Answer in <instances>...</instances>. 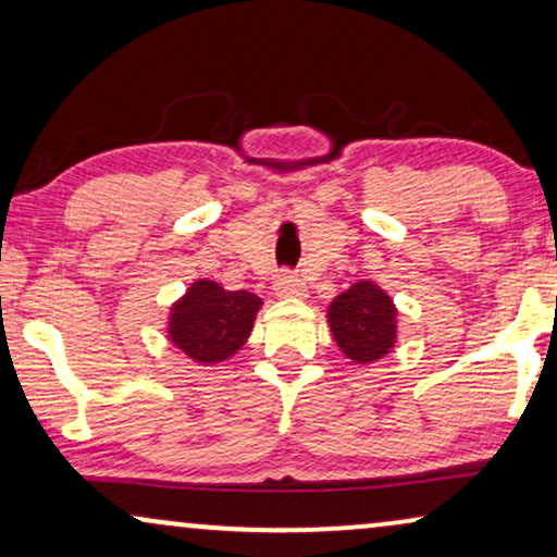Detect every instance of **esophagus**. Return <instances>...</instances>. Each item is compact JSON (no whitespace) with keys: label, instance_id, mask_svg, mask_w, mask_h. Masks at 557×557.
Returning a JSON list of instances; mask_svg holds the SVG:
<instances>
[{"label":"esophagus","instance_id":"esophagus-1","mask_svg":"<svg viewBox=\"0 0 557 557\" xmlns=\"http://www.w3.org/2000/svg\"><path fill=\"white\" fill-rule=\"evenodd\" d=\"M273 292L281 299H307V284L294 273H281L276 284H273Z\"/></svg>","mask_w":557,"mask_h":557}]
</instances>
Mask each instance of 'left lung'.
<instances>
[{
    "label": "left lung",
    "mask_w": 557,
    "mask_h": 557,
    "mask_svg": "<svg viewBox=\"0 0 557 557\" xmlns=\"http://www.w3.org/2000/svg\"><path fill=\"white\" fill-rule=\"evenodd\" d=\"M332 337L347 360L375 362L393 352L398 339V309L375 281H357L326 309Z\"/></svg>",
    "instance_id": "1"
}]
</instances>
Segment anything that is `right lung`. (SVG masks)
Segmentation results:
<instances>
[{
    "label": "right lung",
    "mask_w": 557,
    "mask_h": 557,
    "mask_svg": "<svg viewBox=\"0 0 557 557\" xmlns=\"http://www.w3.org/2000/svg\"><path fill=\"white\" fill-rule=\"evenodd\" d=\"M263 301L250 292H227L200 278L172 304L166 337L189 360L218 364L246 345Z\"/></svg>",
    "instance_id": "obj_1"
}]
</instances>
